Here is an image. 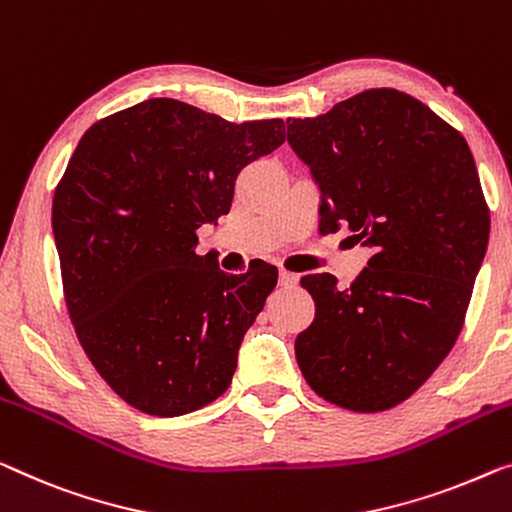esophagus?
<instances>
[{"instance_id": "obj_1", "label": "esophagus", "mask_w": 512, "mask_h": 512, "mask_svg": "<svg viewBox=\"0 0 512 512\" xmlns=\"http://www.w3.org/2000/svg\"><path fill=\"white\" fill-rule=\"evenodd\" d=\"M296 282H299V276H296V273L287 271V269H280V285L282 287H294Z\"/></svg>"}]
</instances>
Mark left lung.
Returning a JSON list of instances; mask_svg holds the SVG:
<instances>
[{
	"instance_id": "1",
	"label": "left lung",
	"mask_w": 512,
	"mask_h": 512,
	"mask_svg": "<svg viewBox=\"0 0 512 512\" xmlns=\"http://www.w3.org/2000/svg\"><path fill=\"white\" fill-rule=\"evenodd\" d=\"M287 142L322 190L319 230L347 225L375 248L352 285L303 276L315 319L294 342L312 391L342 409L386 411L414 395L462 331L490 239V209L460 131L414 96L368 89Z\"/></svg>"
}]
</instances>
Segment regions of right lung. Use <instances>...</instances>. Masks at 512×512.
Here are the masks:
<instances>
[{"instance_id": "obj_1", "label": "right lung", "mask_w": 512, "mask_h": 512, "mask_svg": "<svg viewBox=\"0 0 512 512\" xmlns=\"http://www.w3.org/2000/svg\"><path fill=\"white\" fill-rule=\"evenodd\" d=\"M282 142V119L232 124L151 98L96 121L68 160L52 200L68 317L105 384L144 414H190L232 384L278 269L223 273L195 253L197 230Z\"/></svg>"}]
</instances>
